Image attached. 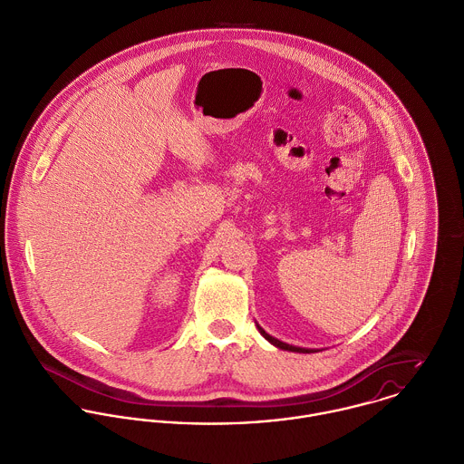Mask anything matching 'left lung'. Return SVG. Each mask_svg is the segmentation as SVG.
<instances>
[{
  "mask_svg": "<svg viewBox=\"0 0 464 464\" xmlns=\"http://www.w3.org/2000/svg\"><path fill=\"white\" fill-rule=\"evenodd\" d=\"M257 329H259V333L270 342V343H274L276 347H279V349H285V351H295V353H313V349H304V347H295V345H290V343H286V342H281V340H277V338H274V336H270L259 324H257Z\"/></svg>",
  "mask_w": 464,
  "mask_h": 464,
  "instance_id": "left-lung-1",
  "label": "left lung"
}]
</instances>
